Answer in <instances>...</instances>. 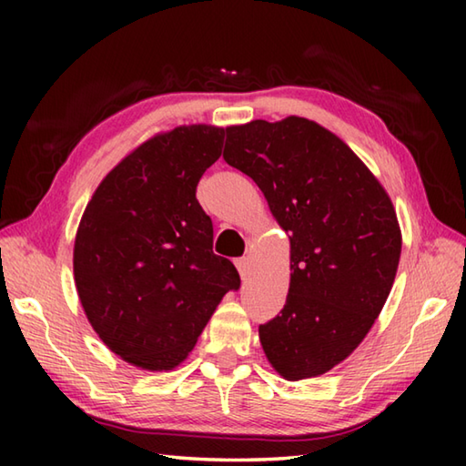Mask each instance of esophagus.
<instances>
[{
	"instance_id": "esophagus-1",
	"label": "esophagus",
	"mask_w": 466,
	"mask_h": 466,
	"mask_svg": "<svg viewBox=\"0 0 466 466\" xmlns=\"http://www.w3.org/2000/svg\"><path fill=\"white\" fill-rule=\"evenodd\" d=\"M234 264H236V268H238L242 280L248 279V276H250V260L248 258H238V260H234Z\"/></svg>"
}]
</instances>
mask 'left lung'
<instances>
[{
    "mask_svg": "<svg viewBox=\"0 0 466 466\" xmlns=\"http://www.w3.org/2000/svg\"><path fill=\"white\" fill-rule=\"evenodd\" d=\"M224 160L260 187L290 238V289L260 324L266 359L286 380L340 364L379 319L397 276V212L364 162L312 120L226 127Z\"/></svg>",
    "mask_w": 466,
    "mask_h": 466,
    "instance_id": "left-lung-1",
    "label": "left lung"
}]
</instances>
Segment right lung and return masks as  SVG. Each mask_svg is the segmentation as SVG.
Returning a JSON list of instances; mask_svg holds the SVG:
<instances>
[{
	"label": "right lung",
	"mask_w": 466,
	"mask_h": 466,
	"mask_svg": "<svg viewBox=\"0 0 466 466\" xmlns=\"http://www.w3.org/2000/svg\"><path fill=\"white\" fill-rule=\"evenodd\" d=\"M224 132L192 124L146 140L96 187L77 226L74 280L87 320L142 370L184 362L224 294L240 289L196 200Z\"/></svg>",
	"instance_id": "obj_1"
}]
</instances>
